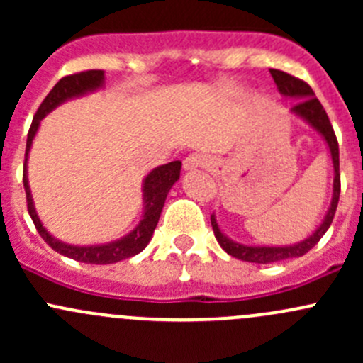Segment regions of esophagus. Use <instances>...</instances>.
<instances>
[{
    "instance_id": "esophagus-1",
    "label": "esophagus",
    "mask_w": 363,
    "mask_h": 363,
    "mask_svg": "<svg viewBox=\"0 0 363 363\" xmlns=\"http://www.w3.org/2000/svg\"><path fill=\"white\" fill-rule=\"evenodd\" d=\"M211 164V160L203 155H189L184 160V170H196V168H205Z\"/></svg>"
}]
</instances>
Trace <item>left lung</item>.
Returning a JSON list of instances; mask_svg holds the SVG:
<instances>
[{
    "label": "left lung",
    "instance_id": "8db88e82",
    "mask_svg": "<svg viewBox=\"0 0 363 363\" xmlns=\"http://www.w3.org/2000/svg\"><path fill=\"white\" fill-rule=\"evenodd\" d=\"M270 75H272L274 82H276L277 89H279L281 94H284V96L288 98H296V100H298L294 105V108H291V112H295L296 116L306 119L307 123H309L314 130L320 131V133L323 135L325 140H327L328 149H330V155H332V163H334V196H332L330 208H328L323 223L318 226L316 232H314L311 237H307L306 240H302V242L295 244V246L265 247V246H244V244L233 242V240H230L228 237L219 230L214 214H212L211 225H212V230H214V235L216 239H218L219 246L228 252V255L235 256V258L242 259V262H251V263L281 262V259L302 256L309 250H313V247L320 242L321 237L325 235V232L330 228L332 221H334L335 208H337L339 195H340L339 144H337V137H335L334 133V128H332L330 119H328L323 105H321L320 100L314 96V91L311 89L309 84L303 82V80L296 79V77L290 75V73L281 72V69H274V68H270Z\"/></svg>",
    "mask_w": 363,
    "mask_h": 363
}]
</instances>
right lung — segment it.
<instances>
[{
	"label": "right lung",
	"mask_w": 363,
	"mask_h": 363,
	"mask_svg": "<svg viewBox=\"0 0 363 363\" xmlns=\"http://www.w3.org/2000/svg\"><path fill=\"white\" fill-rule=\"evenodd\" d=\"M104 69H87V72L73 73V75H67L50 89L47 94L45 100L36 111L35 117H33L31 128L28 131V142H26V160H24V172H23V182L26 189V202H28V212L31 216L33 223H35L36 230L42 235V239L57 251L60 255L68 256V258L77 259L82 263H93V265H108V263H117L121 259L131 258V256L138 255L151 240L152 233H155L156 225L160 221L161 208H163L164 200H167L168 191L172 186L177 182L179 175H181V161H172V163L161 164V167L155 168L151 174L145 177L144 181V216H142L140 223L133 232L128 233L126 237L113 242L101 244V246H69V244L61 242V240L54 239L45 228H43L42 221H40L38 214L33 205L31 191H29L28 184V172H26V163H28L29 149H31L33 138H35L36 131H38L40 121L47 116L50 111L61 105L63 101L69 100V98L80 96L84 93L98 89L104 86Z\"/></svg>",
	"instance_id": "obj_1"
}]
</instances>
